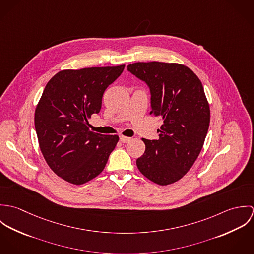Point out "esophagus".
I'll return each instance as SVG.
<instances>
[{"mask_svg": "<svg viewBox=\"0 0 254 254\" xmlns=\"http://www.w3.org/2000/svg\"><path fill=\"white\" fill-rule=\"evenodd\" d=\"M119 140H120L121 143H128L131 140V138L130 137H125V136H120Z\"/></svg>", "mask_w": 254, "mask_h": 254, "instance_id": "1", "label": "esophagus"}]
</instances>
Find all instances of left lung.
<instances>
[{
  "label": "left lung",
  "instance_id": "obj_1",
  "mask_svg": "<svg viewBox=\"0 0 254 254\" xmlns=\"http://www.w3.org/2000/svg\"><path fill=\"white\" fill-rule=\"evenodd\" d=\"M128 71L150 90V114L162 118L158 140L142 139L144 154L137 159L148 180L166 186L180 180L193 165L210 122L209 104L198 77L180 64L135 63Z\"/></svg>",
  "mask_w": 254,
  "mask_h": 254
}]
</instances>
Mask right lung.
Instances as JSON below:
<instances>
[{
  "label": "right lung",
  "instance_id": "1",
  "mask_svg": "<svg viewBox=\"0 0 254 254\" xmlns=\"http://www.w3.org/2000/svg\"><path fill=\"white\" fill-rule=\"evenodd\" d=\"M125 65L66 69L46 85L35 109L40 149L50 168L74 185L104 170L119 138L90 131L89 119L102 109L106 89Z\"/></svg>",
  "mask_w": 254,
  "mask_h": 254
}]
</instances>
